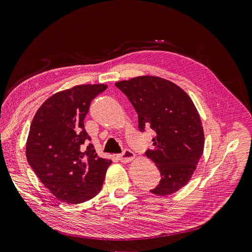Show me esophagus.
<instances>
[{
    "label": "esophagus",
    "instance_id": "34e87169",
    "mask_svg": "<svg viewBox=\"0 0 252 252\" xmlns=\"http://www.w3.org/2000/svg\"><path fill=\"white\" fill-rule=\"evenodd\" d=\"M134 157H135V155H134L133 152H132L131 150H125L121 154L118 155L119 159H120V161L123 162V163H126V162L132 161V159L134 158Z\"/></svg>",
    "mask_w": 252,
    "mask_h": 252
}]
</instances>
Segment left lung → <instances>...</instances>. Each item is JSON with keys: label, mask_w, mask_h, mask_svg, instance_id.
Wrapping results in <instances>:
<instances>
[{"label": "left lung", "mask_w": 252, "mask_h": 252, "mask_svg": "<svg viewBox=\"0 0 252 252\" xmlns=\"http://www.w3.org/2000/svg\"><path fill=\"white\" fill-rule=\"evenodd\" d=\"M139 118V130L155 132L154 148L145 155L161 173L151 193L166 196L187 184L204 151V130L197 109L184 90L172 81L140 76L116 82Z\"/></svg>", "instance_id": "8db88e82"}]
</instances>
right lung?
I'll use <instances>...</instances> for the list:
<instances>
[{"label":"right lung","instance_id":"obj_1","mask_svg":"<svg viewBox=\"0 0 252 252\" xmlns=\"http://www.w3.org/2000/svg\"><path fill=\"white\" fill-rule=\"evenodd\" d=\"M106 85H79L48 98L36 112L27 162L55 197L80 204L100 190L111 159L99 158L84 126L90 103Z\"/></svg>","mask_w":252,"mask_h":252}]
</instances>
